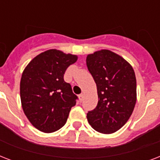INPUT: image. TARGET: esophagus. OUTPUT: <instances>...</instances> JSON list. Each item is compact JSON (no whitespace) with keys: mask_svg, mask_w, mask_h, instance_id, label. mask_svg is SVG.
<instances>
[{"mask_svg":"<svg viewBox=\"0 0 160 160\" xmlns=\"http://www.w3.org/2000/svg\"><path fill=\"white\" fill-rule=\"evenodd\" d=\"M84 96H85V95H84V94H80V95H79V98H80V101H82L83 99H84Z\"/></svg>","mask_w":160,"mask_h":160,"instance_id":"34e87169","label":"esophagus"}]
</instances>
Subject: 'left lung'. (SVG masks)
<instances>
[{"mask_svg": "<svg viewBox=\"0 0 160 160\" xmlns=\"http://www.w3.org/2000/svg\"><path fill=\"white\" fill-rule=\"evenodd\" d=\"M86 65L97 86L99 99L96 108L88 112V122L100 133H114L128 121L135 106L134 69L122 56L109 50L88 55Z\"/></svg>", "mask_w": 160, "mask_h": 160, "instance_id": "1", "label": "left lung"}]
</instances>
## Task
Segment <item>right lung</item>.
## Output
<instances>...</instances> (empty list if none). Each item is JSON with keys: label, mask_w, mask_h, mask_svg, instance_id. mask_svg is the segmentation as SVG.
<instances>
[{"label": "right lung", "mask_w": 160, "mask_h": 160, "mask_svg": "<svg viewBox=\"0 0 160 160\" xmlns=\"http://www.w3.org/2000/svg\"><path fill=\"white\" fill-rule=\"evenodd\" d=\"M78 56L51 49L36 55L26 65L20 84L21 105L31 124L52 133L66 123L77 96L64 80V74Z\"/></svg>", "instance_id": "add662e5"}]
</instances>
